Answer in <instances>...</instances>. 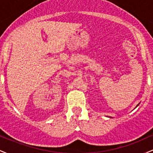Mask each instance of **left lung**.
<instances>
[{"mask_svg": "<svg viewBox=\"0 0 153 153\" xmlns=\"http://www.w3.org/2000/svg\"><path fill=\"white\" fill-rule=\"evenodd\" d=\"M139 104H140V103H139ZM139 104H138L137 106H139ZM137 106H136V107H137ZM136 107H135V108H136ZM110 117V118H113V117Z\"/></svg>", "mask_w": 153, "mask_h": 153, "instance_id": "8db88e82", "label": "left lung"}]
</instances>
